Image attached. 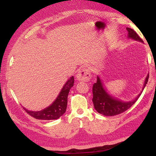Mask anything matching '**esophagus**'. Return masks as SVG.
Masks as SVG:
<instances>
[{
    "label": "esophagus",
    "mask_w": 156,
    "mask_h": 156,
    "mask_svg": "<svg viewBox=\"0 0 156 156\" xmlns=\"http://www.w3.org/2000/svg\"><path fill=\"white\" fill-rule=\"evenodd\" d=\"M76 78L79 81L88 82L91 79V71L89 68H83L76 74Z\"/></svg>",
    "instance_id": "esophagus-1"
}]
</instances>
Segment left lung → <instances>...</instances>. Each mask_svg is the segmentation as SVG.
Returning a JSON list of instances; mask_svg holds the SVG:
<instances>
[{"instance_id":"1","label":"left lung","mask_w":156,"mask_h":156,"mask_svg":"<svg viewBox=\"0 0 156 156\" xmlns=\"http://www.w3.org/2000/svg\"><path fill=\"white\" fill-rule=\"evenodd\" d=\"M128 31V37L129 38H133L134 40L143 42L142 38L140 37L138 34L135 31L130 28H126ZM149 80V74L147 75L146 79H145L144 87L142 90L146 86V84ZM92 92H93V101L94 106L95 109L100 114H102L106 116H113L120 114L125 111L129 109L132 105L138 100V98L141 95L140 94L133 101L129 102H122L120 100L113 98V97L108 94L105 89L103 87L102 82L100 79L98 77L97 82L94 84L93 88H92Z\"/></svg>"}]
</instances>
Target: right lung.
Returning <instances> with one entry per match:
<instances>
[{"label":"right lung","mask_w":156,"mask_h":156,"mask_svg":"<svg viewBox=\"0 0 156 156\" xmlns=\"http://www.w3.org/2000/svg\"><path fill=\"white\" fill-rule=\"evenodd\" d=\"M73 83H74V79H73V76H72L65 83L56 100L49 107L45 108L44 109L40 111V112H31V111H29L25 108L23 109L29 115L36 119L44 120L58 119L66 112L68 94L71 87L73 86Z\"/></svg>","instance_id":"add662e5"}]
</instances>
